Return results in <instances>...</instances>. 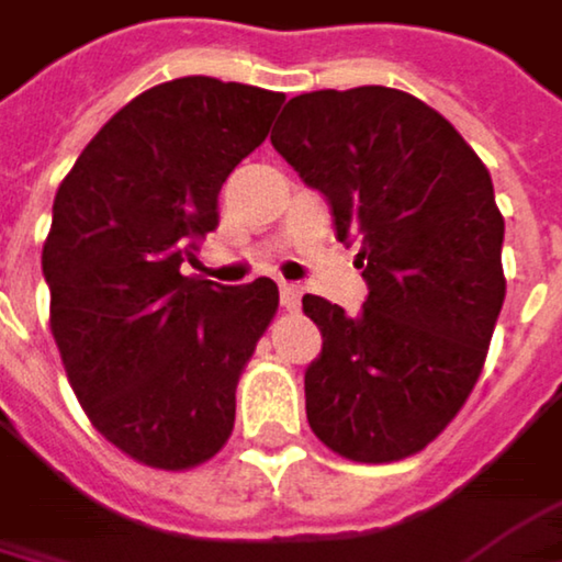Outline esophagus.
Wrapping results in <instances>:
<instances>
[{"instance_id": "esophagus-1", "label": "esophagus", "mask_w": 562, "mask_h": 562, "mask_svg": "<svg viewBox=\"0 0 562 562\" xmlns=\"http://www.w3.org/2000/svg\"><path fill=\"white\" fill-rule=\"evenodd\" d=\"M279 300H283L286 310H296V306H300V286H293V283H279Z\"/></svg>"}]
</instances>
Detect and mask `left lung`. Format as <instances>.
<instances>
[{"instance_id": "left-lung-1", "label": "left lung", "mask_w": 562, "mask_h": 562, "mask_svg": "<svg viewBox=\"0 0 562 562\" xmlns=\"http://www.w3.org/2000/svg\"><path fill=\"white\" fill-rule=\"evenodd\" d=\"M269 140L329 200L369 286L356 316L303 296L323 333L310 428L349 461H402L468 402L504 306L491 173L451 121L382 85L296 94Z\"/></svg>"}]
</instances>
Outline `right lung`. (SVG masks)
<instances>
[{
	"instance_id": "1",
	"label": "right lung",
	"mask_w": 562,
	"mask_h": 562,
	"mask_svg": "<svg viewBox=\"0 0 562 562\" xmlns=\"http://www.w3.org/2000/svg\"><path fill=\"white\" fill-rule=\"evenodd\" d=\"M279 91L203 75L127 101L52 206V336L91 425L127 458L183 471L233 431L236 382L279 306L272 279L183 276L220 223V187L269 134Z\"/></svg>"
}]
</instances>
